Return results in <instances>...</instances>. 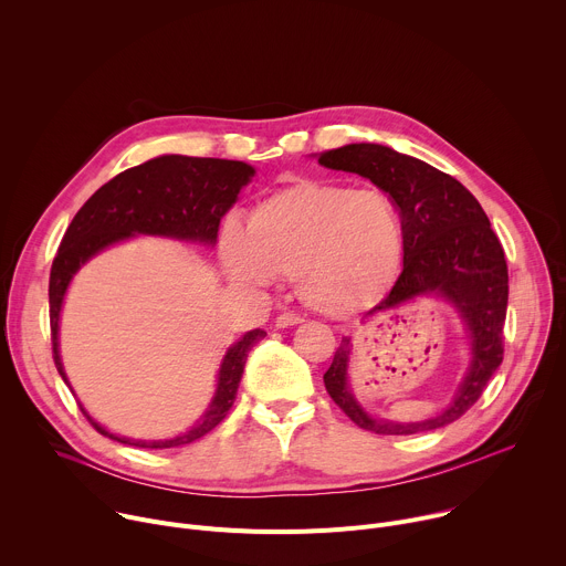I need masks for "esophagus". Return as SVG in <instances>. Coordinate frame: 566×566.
<instances>
[{"instance_id": "obj_1", "label": "esophagus", "mask_w": 566, "mask_h": 566, "mask_svg": "<svg viewBox=\"0 0 566 566\" xmlns=\"http://www.w3.org/2000/svg\"><path fill=\"white\" fill-rule=\"evenodd\" d=\"M302 322H304V317H302L300 313L289 311V313H280V315H277V319H275V327H277V329H286V327L302 325Z\"/></svg>"}]
</instances>
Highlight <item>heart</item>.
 <instances>
[{
  "label": "heart",
  "instance_id": "obj_1",
  "mask_svg": "<svg viewBox=\"0 0 566 566\" xmlns=\"http://www.w3.org/2000/svg\"><path fill=\"white\" fill-rule=\"evenodd\" d=\"M406 253V223L380 188L295 181L262 199L247 230L221 239L226 273L241 286L295 280L300 300L332 317L378 300Z\"/></svg>",
  "mask_w": 566,
  "mask_h": 566
}]
</instances>
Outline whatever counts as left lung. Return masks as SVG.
Here are the masks:
<instances>
[{
    "label": "left lung",
    "mask_w": 566,
    "mask_h": 566,
    "mask_svg": "<svg viewBox=\"0 0 566 566\" xmlns=\"http://www.w3.org/2000/svg\"><path fill=\"white\" fill-rule=\"evenodd\" d=\"M317 164L369 179L394 199L406 223L402 271L387 297L369 313L434 293L457 306L472 345L463 382L448 410L434 419L421 423L371 419L347 385L349 338H343L325 374L329 396L358 428L376 434H419L457 421L479 400L504 360L509 266L486 212L454 177L385 145L352 143L319 154Z\"/></svg>",
    "instance_id": "8db88e82"
}]
</instances>
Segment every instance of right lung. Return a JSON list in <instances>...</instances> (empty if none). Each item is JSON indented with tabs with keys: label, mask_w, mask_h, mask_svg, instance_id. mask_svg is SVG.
Segmentation results:
<instances>
[{
	"label": "right lung",
	"mask_w": 566,
	"mask_h": 566,
	"mask_svg": "<svg viewBox=\"0 0 566 566\" xmlns=\"http://www.w3.org/2000/svg\"><path fill=\"white\" fill-rule=\"evenodd\" d=\"M255 170L241 160L226 158H197V156H158L143 166L129 168L96 190L87 203L80 208L69 223L57 255L53 258L49 277V317H51V345L53 363L69 385L57 352V319L66 286L75 271L103 249L116 244L132 234H166L177 239L203 241L214 244L221 217L237 201ZM266 332L253 329L239 338L223 356L217 391L210 408L201 421L181 437L166 441H132L116 437L98 426L83 408L87 421L114 441L138 448H177L192 443L214 430L232 408L237 387L244 374V365L253 345H258Z\"/></svg>",
	"instance_id": "1"
}]
</instances>
